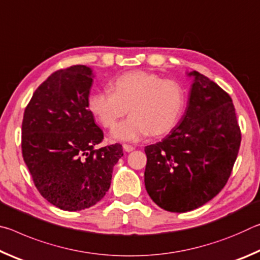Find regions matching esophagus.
Masks as SVG:
<instances>
[{
	"label": "esophagus",
	"instance_id": "34e87169",
	"mask_svg": "<svg viewBox=\"0 0 260 260\" xmlns=\"http://www.w3.org/2000/svg\"><path fill=\"white\" fill-rule=\"evenodd\" d=\"M122 148H124V150L126 152H131V151H133L134 149H135L133 146H129V144H124V146H122Z\"/></svg>",
	"mask_w": 260,
	"mask_h": 260
}]
</instances>
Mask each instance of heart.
I'll list each match as a JSON object with an SVG mask.
<instances>
[{"mask_svg": "<svg viewBox=\"0 0 260 260\" xmlns=\"http://www.w3.org/2000/svg\"><path fill=\"white\" fill-rule=\"evenodd\" d=\"M111 90L95 91L88 98V109L107 128H111L129 108L131 116L111 132L117 141H139L169 133L181 118L186 94L172 79L150 72L132 71L111 82Z\"/></svg>", "mask_w": 260, "mask_h": 260, "instance_id": "heart-1", "label": "heart"}]
</instances>
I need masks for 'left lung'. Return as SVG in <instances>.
Wrapping results in <instances>:
<instances>
[{
	"mask_svg": "<svg viewBox=\"0 0 260 260\" xmlns=\"http://www.w3.org/2000/svg\"><path fill=\"white\" fill-rule=\"evenodd\" d=\"M186 112L161 142L144 148V184L151 200L170 212H188L225 187L241 144L231 96L197 71Z\"/></svg>",
	"mask_w": 260,
	"mask_h": 260,
	"instance_id": "left-lung-1",
	"label": "left lung"
}]
</instances>
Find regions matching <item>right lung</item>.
Masks as SVG:
<instances>
[{
	"label": "right lung",
	"instance_id": "1",
	"mask_svg": "<svg viewBox=\"0 0 260 260\" xmlns=\"http://www.w3.org/2000/svg\"><path fill=\"white\" fill-rule=\"evenodd\" d=\"M93 70L73 65L43 81L25 109L21 151L35 187L64 211H80L103 199L121 144L95 149L103 132L88 109Z\"/></svg>",
	"mask_w": 260,
	"mask_h": 260
}]
</instances>
